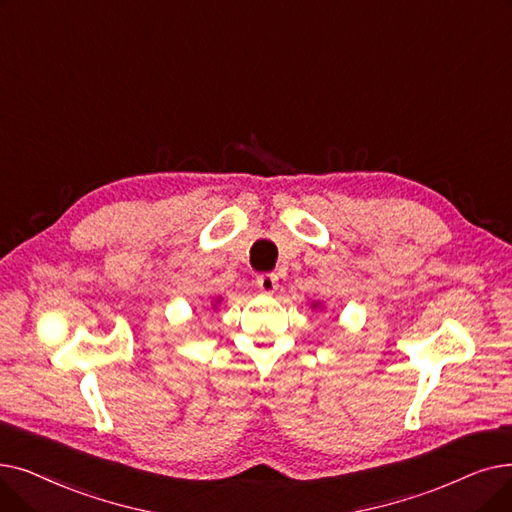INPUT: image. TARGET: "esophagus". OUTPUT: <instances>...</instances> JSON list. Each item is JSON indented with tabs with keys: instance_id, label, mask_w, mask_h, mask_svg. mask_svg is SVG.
Listing matches in <instances>:
<instances>
[{
	"instance_id": "34e87169",
	"label": "esophagus",
	"mask_w": 512,
	"mask_h": 512,
	"mask_svg": "<svg viewBox=\"0 0 512 512\" xmlns=\"http://www.w3.org/2000/svg\"><path fill=\"white\" fill-rule=\"evenodd\" d=\"M255 282H257V286H259V291L265 293V295L274 293L276 288H278V276H276V274H259Z\"/></svg>"
}]
</instances>
